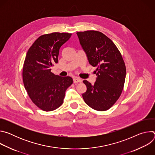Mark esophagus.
Wrapping results in <instances>:
<instances>
[{
    "instance_id": "34e87169",
    "label": "esophagus",
    "mask_w": 155,
    "mask_h": 155,
    "mask_svg": "<svg viewBox=\"0 0 155 155\" xmlns=\"http://www.w3.org/2000/svg\"><path fill=\"white\" fill-rule=\"evenodd\" d=\"M82 81V80L78 77H74V82L75 83H81Z\"/></svg>"
}]
</instances>
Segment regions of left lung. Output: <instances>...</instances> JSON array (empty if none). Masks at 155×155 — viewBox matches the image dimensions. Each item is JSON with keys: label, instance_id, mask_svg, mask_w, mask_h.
Listing matches in <instances>:
<instances>
[{"label": "left lung", "instance_id": "8db88e82", "mask_svg": "<svg viewBox=\"0 0 155 155\" xmlns=\"http://www.w3.org/2000/svg\"><path fill=\"white\" fill-rule=\"evenodd\" d=\"M88 62L97 66L94 85L83 80L86 91L82 94L85 103L98 111H105L118 99L123 89L126 66L114 43L101 32L87 31L77 33Z\"/></svg>", "mask_w": 155, "mask_h": 155}]
</instances>
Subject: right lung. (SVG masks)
I'll return each mask as SVG.
<instances>
[{"label": "right lung", "mask_w": 155, "mask_h": 155, "mask_svg": "<svg viewBox=\"0 0 155 155\" xmlns=\"http://www.w3.org/2000/svg\"><path fill=\"white\" fill-rule=\"evenodd\" d=\"M72 34L54 32L39 37L29 48L25 58L23 83L32 101L40 109L50 112L60 107L65 92L73 80L51 72L58 62L59 50Z\"/></svg>", "instance_id": "obj_1"}]
</instances>
